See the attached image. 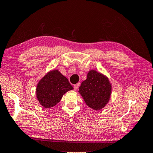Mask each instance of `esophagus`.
Here are the masks:
<instances>
[{
  "mask_svg": "<svg viewBox=\"0 0 153 153\" xmlns=\"http://www.w3.org/2000/svg\"><path fill=\"white\" fill-rule=\"evenodd\" d=\"M79 85H80L79 83H77L76 84H74V89L75 90H77L78 88H79Z\"/></svg>",
  "mask_w": 153,
  "mask_h": 153,
  "instance_id": "esophagus-1",
  "label": "esophagus"
}]
</instances>
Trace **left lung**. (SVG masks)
<instances>
[{
    "mask_svg": "<svg viewBox=\"0 0 153 153\" xmlns=\"http://www.w3.org/2000/svg\"><path fill=\"white\" fill-rule=\"evenodd\" d=\"M79 91L88 107L98 111L109 101L111 86L106 76L92 70L88 72L87 79L81 84Z\"/></svg>",
    "mask_w": 153,
    "mask_h": 153,
    "instance_id": "8db88e82",
    "label": "left lung"
}]
</instances>
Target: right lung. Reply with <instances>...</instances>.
I'll use <instances>...</instances> for the list:
<instances>
[{"mask_svg":"<svg viewBox=\"0 0 153 153\" xmlns=\"http://www.w3.org/2000/svg\"><path fill=\"white\" fill-rule=\"evenodd\" d=\"M73 89L67 78L57 70H53L47 73L37 84L36 97L42 106L50 108L59 102L63 94Z\"/></svg>","mask_w":153,"mask_h":153,"instance_id":"obj_1","label":"right lung"}]
</instances>
